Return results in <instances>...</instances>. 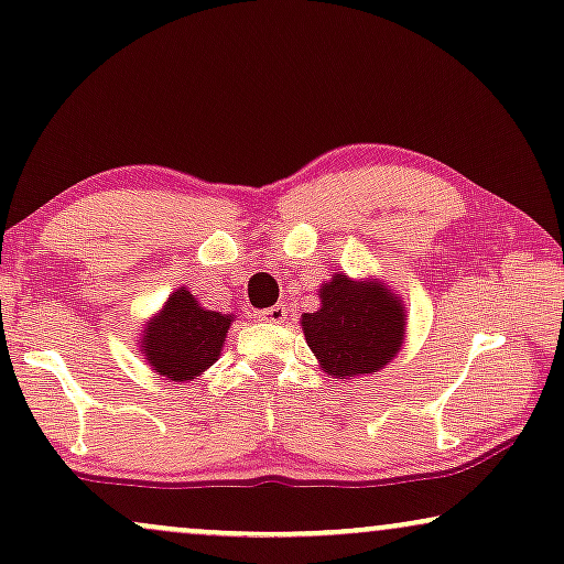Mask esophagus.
<instances>
[{
    "label": "esophagus",
    "instance_id": "1",
    "mask_svg": "<svg viewBox=\"0 0 564 564\" xmlns=\"http://www.w3.org/2000/svg\"><path fill=\"white\" fill-rule=\"evenodd\" d=\"M286 315H289L286 304H275V307H268V310L260 312V317L264 323H283V321H286Z\"/></svg>",
    "mask_w": 564,
    "mask_h": 564
}]
</instances>
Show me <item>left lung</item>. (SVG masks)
<instances>
[{"instance_id": "obj_1", "label": "left lung", "mask_w": 564, "mask_h": 564, "mask_svg": "<svg viewBox=\"0 0 564 564\" xmlns=\"http://www.w3.org/2000/svg\"><path fill=\"white\" fill-rule=\"evenodd\" d=\"M402 296L378 281L336 273L321 286V310L304 312L302 330L321 368L334 378L378 372L404 344Z\"/></svg>"}]
</instances>
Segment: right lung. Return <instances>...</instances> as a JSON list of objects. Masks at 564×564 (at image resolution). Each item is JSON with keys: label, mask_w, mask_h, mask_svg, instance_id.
Masks as SVG:
<instances>
[{"label": "right lung", "mask_w": 564, "mask_h": 564, "mask_svg": "<svg viewBox=\"0 0 564 564\" xmlns=\"http://www.w3.org/2000/svg\"><path fill=\"white\" fill-rule=\"evenodd\" d=\"M230 323L234 317L202 307L181 286L141 330V355L165 381H192L220 357Z\"/></svg>", "instance_id": "obj_1"}]
</instances>
